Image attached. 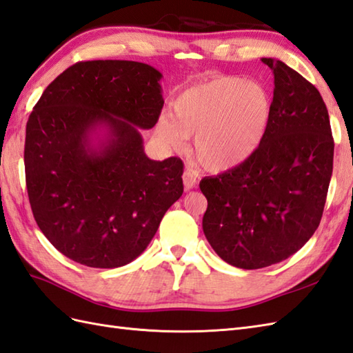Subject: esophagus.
<instances>
[{"label":"esophagus","instance_id":"1","mask_svg":"<svg viewBox=\"0 0 353 353\" xmlns=\"http://www.w3.org/2000/svg\"><path fill=\"white\" fill-rule=\"evenodd\" d=\"M183 185H185L186 191H190V190H192V188L196 186V176L194 171H191V170L183 171Z\"/></svg>","mask_w":353,"mask_h":353}]
</instances>
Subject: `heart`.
<instances>
[{"mask_svg": "<svg viewBox=\"0 0 353 353\" xmlns=\"http://www.w3.org/2000/svg\"><path fill=\"white\" fill-rule=\"evenodd\" d=\"M162 114L157 134L163 144L183 150L194 137L195 157L212 171H225L250 159L263 141L272 119V99L254 81L221 77L195 84Z\"/></svg>", "mask_w": 353, "mask_h": 353, "instance_id": "heart-1", "label": "heart"}]
</instances>
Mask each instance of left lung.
Segmentation results:
<instances>
[{
  "label": "left lung",
  "mask_w": 353,
  "mask_h": 353,
  "mask_svg": "<svg viewBox=\"0 0 353 353\" xmlns=\"http://www.w3.org/2000/svg\"><path fill=\"white\" fill-rule=\"evenodd\" d=\"M272 119L260 147L241 165L204 177L203 232L228 265L260 269L290 257L321 224L332 176L334 139L319 90L280 60Z\"/></svg>",
  "instance_id": "left-lung-1"
}]
</instances>
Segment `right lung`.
Returning <instances> with one entry per match:
<instances>
[{"label":"right lung","instance_id":"right-lung-1","mask_svg":"<svg viewBox=\"0 0 353 353\" xmlns=\"http://www.w3.org/2000/svg\"><path fill=\"white\" fill-rule=\"evenodd\" d=\"M161 78L138 61H79L30 114L23 162L32 215L79 265L130 263L183 194V162L149 159L139 134L159 119Z\"/></svg>","mask_w":353,"mask_h":353}]
</instances>
